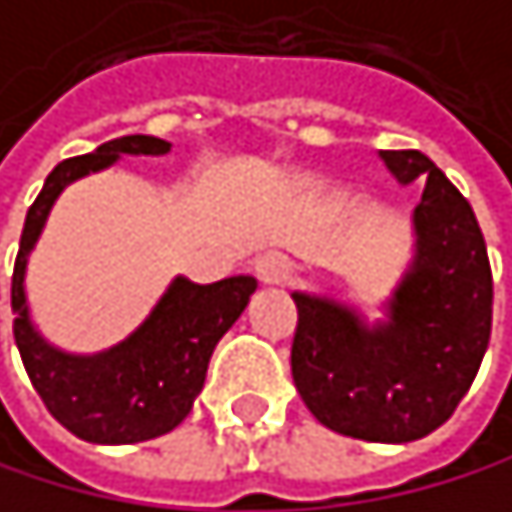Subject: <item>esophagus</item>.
I'll use <instances>...</instances> for the list:
<instances>
[{
    "label": "esophagus",
    "mask_w": 512,
    "mask_h": 512,
    "mask_svg": "<svg viewBox=\"0 0 512 512\" xmlns=\"http://www.w3.org/2000/svg\"><path fill=\"white\" fill-rule=\"evenodd\" d=\"M253 272L262 284H284L290 272H294V265H290L284 253H265L253 262Z\"/></svg>",
    "instance_id": "esophagus-1"
}]
</instances>
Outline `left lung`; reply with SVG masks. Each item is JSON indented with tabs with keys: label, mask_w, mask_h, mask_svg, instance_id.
Instances as JSON below:
<instances>
[{
	"label": "left lung",
	"mask_w": 512,
	"mask_h": 512,
	"mask_svg": "<svg viewBox=\"0 0 512 512\" xmlns=\"http://www.w3.org/2000/svg\"><path fill=\"white\" fill-rule=\"evenodd\" d=\"M400 184L425 178L413 209L416 256L388 300V322L294 294L290 372L325 428L375 444L432 435L466 397L491 338V265L466 196L419 149H381Z\"/></svg>",
	"instance_id": "1"
}]
</instances>
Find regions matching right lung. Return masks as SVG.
<instances>
[{"label": "right lung", "instance_id": "add662e5", "mask_svg": "<svg viewBox=\"0 0 512 512\" xmlns=\"http://www.w3.org/2000/svg\"><path fill=\"white\" fill-rule=\"evenodd\" d=\"M168 149L171 143L159 137L131 134L102 143L87 156L65 159L52 168L24 218L11 275L15 344L46 410L90 444H137L178 428L203 391L215 344L240 319L256 290L250 275L215 284H193L178 275L131 338L93 356L58 350L33 328L24 275L58 193L90 171L115 165L121 156H165Z\"/></svg>", "mask_w": 512, "mask_h": 512}]
</instances>
